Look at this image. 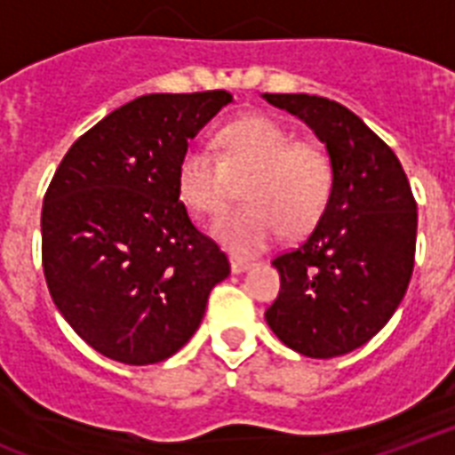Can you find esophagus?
<instances>
[{
  "label": "esophagus",
  "instance_id": "esophagus-1",
  "mask_svg": "<svg viewBox=\"0 0 455 455\" xmlns=\"http://www.w3.org/2000/svg\"><path fill=\"white\" fill-rule=\"evenodd\" d=\"M252 262L251 259H243V258H231V272L234 274H241L245 269H251Z\"/></svg>",
  "mask_w": 455,
  "mask_h": 455
}]
</instances>
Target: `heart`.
<instances>
[{
	"mask_svg": "<svg viewBox=\"0 0 455 455\" xmlns=\"http://www.w3.org/2000/svg\"><path fill=\"white\" fill-rule=\"evenodd\" d=\"M220 155L188 145L179 157L176 186L190 210L217 220L235 197L234 179H245V207L228 214L214 234L234 252H258L279 235H300L322 220L336 183L329 150L272 116H243L217 133Z\"/></svg>",
	"mask_w": 455,
	"mask_h": 455,
	"instance_id": "heart-1",
	"label": "heart"
}]
</instances>
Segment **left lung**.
Masks as SVG:
<instances>
[{"label":"left lung","mask_w":455,"mask_h":455,"mask_svg":"<svg viewBox=\"0 0 455 455\" xmlns=\"http://www.w3.org/2000/svg\"><path fill=\"white\" fill-rule=\"evenodd\" d=\"M320 135L336 183L322 220L298 248L279 252L282 289L265 317L289 348L336 358L367 343L398 303L415 265L418 203L389 145L343 104L317 95H272Z\"/></svg>","instance_id":"8db88e82"}]
</instances>
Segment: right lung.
Masks as SVG:
<instances>
[{"label":"right lung","mask_w":455,"mask_h":455,"mask_svg":"<svg viewBox=\"0 0 455 455\" xmlns=\"http://www.w3.org/2000/svg\"><path fill=\"white\" fill-rule=\"evenodd\" d=\"M234 100L227 90L135 97L76 140L43 203V269L64 320L104 358L152 365L203 322L231 272L179 200L190 138Z\"/></svg>","instance_id":"add662e5"}]
</instances>
